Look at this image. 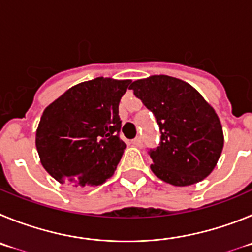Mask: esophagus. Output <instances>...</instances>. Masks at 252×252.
Returning a JSON list of instances; mask_svg holds the SVG:
<instances>
[{"label": "esophagus", "instance_id": "esophagus-1", "mask_svg": "<svg viewBox=\"0 0 252 252\" xmlns=\"http://www.w3.org/2000/svg\"><path fill=\"white\" fill-rule=\"evenodd\" d=\"M131 144H133V146H135V147H140V146H142V144H143L142 137L134 138V139L131 140Z\"/></svg>", "mask_w": 252, "mask_h": 252}]
</instances>
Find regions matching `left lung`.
Returning <instances> with one entry per match:
<instances>
[{
    "mask_svg": "<svg viewBox=\"0 0 252 252\" xmlns=\"http://www.w3.org/2000/svg\"><path fill=\"white\" fill-rule=\"evenodd\" d=\"M130 89L159 126V143L148 149L153 173L173 186L206 178L223 148L222 126L214 108L189 84L172 76L137 80Z\"/></svg>",
    "mask_w": 252,
    "mask_h": 252,
    "instance_id": "obj_1",
    "label": "left lung"
}]
</instances>
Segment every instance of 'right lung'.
<instances>
[{
	"instance_id": "1",
	"label": "right lung",
	"mask_w": 252,
	"mask_h": 252,
	"mask_svg": "<svg viewBox=\"0 0 252 252\" xmlns=\"http://www.w3.org/2000/svg\"><path fill=\"white\" fill-rule=\"evenodd\" d=\"M130 80L84 81L50 104L36 131L44 168L61 183L99 186L113 176L126 144L119 101Z\"/></svg>"
}]
</instances>
